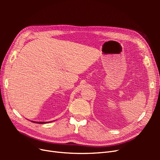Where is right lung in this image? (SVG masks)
I'll list each match as a JSON object with an SVG mask.
<instances>
[{"instance_id": "add662e5", "label": "right lung", "mask_w": 160, "mask_h": 160, "mask_svg": "<svg viewBox=\"0 0 160 160\" xmlns=\"http://www.w3.org/2000/svg\"><path fill=\"white\" fill-rule=\"evenodd\" d=\"M32 122H33V123H41V124H42V123H49V122H33V121H32Z\"/></svg>"}]
</instances>
